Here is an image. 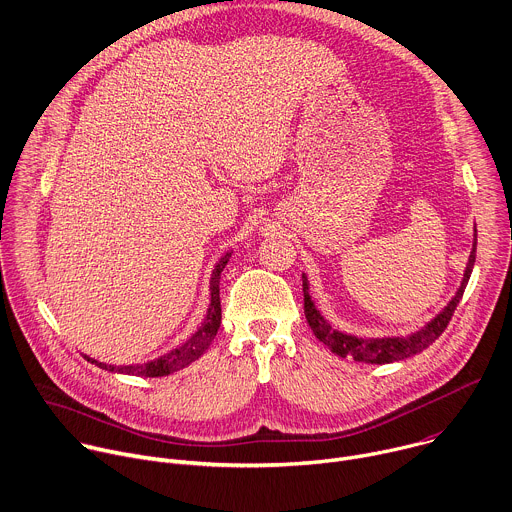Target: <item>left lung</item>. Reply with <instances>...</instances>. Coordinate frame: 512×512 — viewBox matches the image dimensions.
<instances>
[{
  "instance_id": "left-lung-1",
  "label": "left lung",
  "mask_w": 512,
  "mask_h": 512,
  "mask_svg": "<svg viewBox=\"0 0 512 512\" xmlns=\"http://www.w3.org/2000/svg\"><path fill=\"white\" fill-rule=\"evenodd\" d=\"M474 261H476V229H474V243H472V251H470V257H468V263H466V271H464V277H462V283H460L456 295L422 329H418L410 335H398V337H358V335H352V333H344V331L333 329L329 325V321L315 307V303L309 295L307 275L303 273L301 275V279H303V307H305L307 323L313 329V333H315L319 342L325 344L339 358H354L356 362H366V364H392V362L412 358V356L424 352L428 346H432L436 339L442 335V331L446 329L448 321L452 319V313H454L456 305L462 299V293H464L466 283L470 279Z\"/></svg>"
}]
</instances>
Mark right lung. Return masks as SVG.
Segmentation results:
<instances>
[{
	"mask_svg": "<svg viewBox=\"0 0 512 512\" xmlns=\"http://www.w3.org/2000/svg\"><path fill=\"white\" fill-rule=\"evenodd\" d=\"M231 259V251H227L217 263L215 269L211 273V303L207 309V315L201 323V327L187 339L183 346H177L175 350H170L168 354L150 360L146 364H132V366H108L102 364L98 360H92L88 356H84L88 362L96 364L102 370L108 372H118V374H128V376H142V378H160V376H168L173 372H179L183 368H187L189 364H193L195 360H199L205 350L211 346V342L217 335V329L221 325V297H219V281H221V273L225 269V265Z\"/></svg>",
	"mask_w": 512,
	"mask_h": 512,
	"instance_id": "right-lung-1",
	"label": "right lung"
}]
</instances>
